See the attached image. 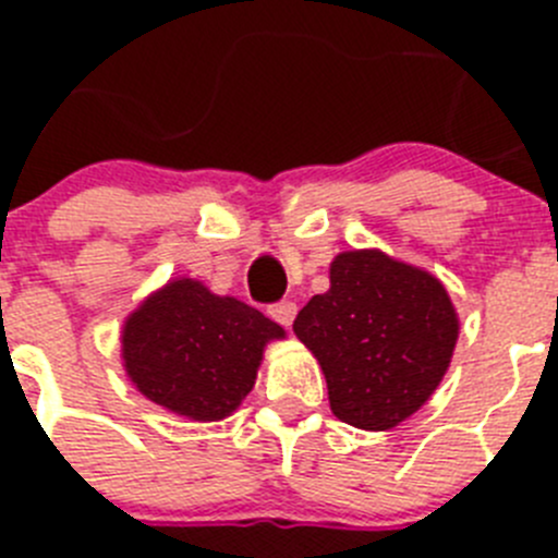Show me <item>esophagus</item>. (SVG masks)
<instances>
[{
    "instance_id": "esophagus-1",
    "label": "esophagus",
    "mask_w": 558,
    "mask_h": 558,
    "mask_svg": "<svg viewBox=\"0 0 558 558\" xmlns=\"http://www.w3.org/2000/svg\"><path fill=\"white\" fill-rule=\"evenodd\" d=\"M268 315L274 318L276 324H282V327H290L295 318V304L293 302H279V304H270Z\"/></svg>"
}]
</instances>
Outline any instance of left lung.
<instances>
[{
    "mask_svg": "<svg viewBox=\"0 0 558 558\" xmlns=\"http://www.w3.org/2000/svg\"><path fill=\"white\" fill-rule=\"evenodd\" d=\"M295 338L327 377L329 408L360 430H391L450 368L458 313L436 276L377 248L343 251L329 290L295 315Z\"/></svg>",
    "mask_w": 558,
    "mask_h": 558,
    "instance_id": "1",
    "label": "left lung"
}]
</instances>
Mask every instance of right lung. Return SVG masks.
Masks as SVG:
<instances>
[{"mask_svg":"<svg viewBox=\"0 0 558 558\" xmlns=\"http://www.w3.org/2000/svg\"><path fill=\"white\" fill-rule=\"evenodd\" d=\"M279 338L284 329L259 310L184 276L128 315L122 366L156 405L192 422H218L248 397L265 347Z\"/></svg>","mask_w":558,"mask_h":558,"instance_id":"obj_1","label":"right lung"}]
</instances>
